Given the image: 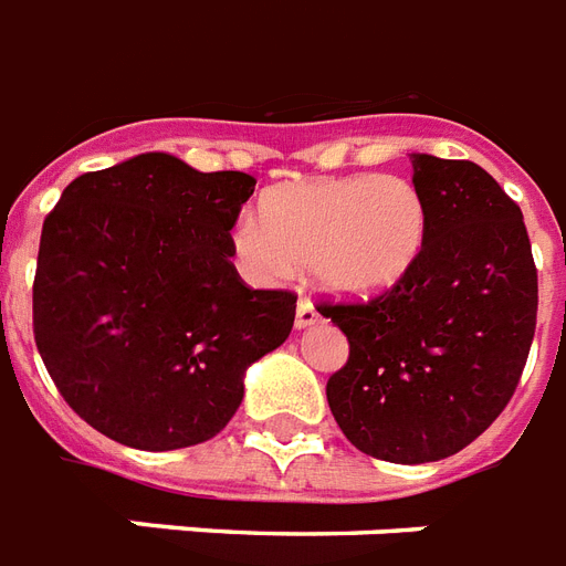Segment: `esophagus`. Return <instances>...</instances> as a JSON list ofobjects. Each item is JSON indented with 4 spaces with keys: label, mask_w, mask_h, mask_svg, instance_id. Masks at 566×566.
<instances>
[{
    "label": "esophagus",
    "mask_w": 566,
    "mask_h": 566,
    "mask_svg": "<svg viewBox=\"0 0 566 566\" xmlns=\"http://www.w3.org/2000/svg\"><path fill=\"white\" fill-rule=\"evenodd\" d=\"M318 321H321V315H318V310L312 306L310 297H301V301H297V312H295V327L306 329V327H312V324H318Z\"/></svg>",
    "instance_id": "obj_1"
}]
</instances>
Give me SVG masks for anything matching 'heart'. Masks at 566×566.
Listing matches in <instances>:
<instances>
[{
  "mask_svg": "<svg viewBox=\"0 0 566 566\" xmlns=\"http://www.w3.org/2000/svg\"><path fill=\"white\" fill-rule=\"evenodd\" d=\"M429 205L406 175H336L271 189L245 212L233 245L251 274L280 280L310 265L329 295L379 297L418 269Z\"/></svg>",
  "mask_w": 566,
  "mask_h": 566,
  "instance_id": "obj_1",
  "label": "heart"
}]
</instances>
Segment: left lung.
Instances as JSON below:
<instances>
[{"instance_id":"left-lung-1","label":"left lung","mask_w":566,"mask_h":566,"mask_svg":"<svg viewBox=\"0 0 566 566\" xmlns=\"http://www.w3.org/2000/svg\"><path fill=\"white\" fill-rule=\"evenodd\" d=\"M429 205L418 269L368 304H321L350 356L327 382L347 441L395 464L438 462L509 406L535 338L537 269L523 212L482 166L411 155Z\"/></svg>"}]
</instances>
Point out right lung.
Returning a JSON list of instances; mask_svg holds the SVG:
<instances>
[{
	"label": "right lung",
	"instance_id": "right-lung-1",
	"mask_svg": "<svg viewBox=\"0 0 566 566\" xmlns=\"http://www.w3.org/2000/svg\"><path fill=\"white\" fill-rule=\"evenodd\" d=\"M254 187L245 171L148 151L75 178L46 216L34 342L102 436L151 453L210 441L245 370L289 338L297 297L248 289L230 262Z\"/></svg>",
	"mask_w": 566,
	"mask_h": 566
}]
</instances>
